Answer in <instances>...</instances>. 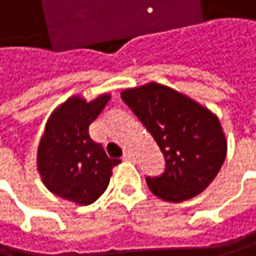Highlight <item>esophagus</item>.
<instances>
[{"instance_id":"34e87169","label":"esophagus","mask_w":256,"mask_h":256,"mask_svg":"<svg viewBox=\"0 0 256 256\" xmlns=\"http://www.w3.org/2000/svg\"><path fill=\"white\" fill-rule=\"evenodd\" d=\"M122 160H124V161H134V155H132L130 152H126V154L122 155Z\"/></svg>"}]
</instances>
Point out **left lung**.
Wrapping results in <instances>:
<instances>
[{"label":"left lung","instance_id":"8db88e82","mask_svg":"<svg viewBox=\"0 0 256 256\" xmlns=\"http://www.w3.org/2000/svg\"><path fill=\"white\" fill-rule=\"evenodd\" d=\"M121 98L150 132L166 160L162 175L146 178L152 194L172 202L201 194L220 172L228 152L218 118L158 82L126 89Z\"/></svg>","mask_w":256,"mask_h":256}]
</instances>
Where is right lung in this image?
<instances>
[{
	"label": "right lung",
	"instance_id": "obj_1",
	"mask_svg": "<svg viewBox=\"0 0 256 256\" xmlns=\"http://www.w3.org/2000/svg\"><path fill=\"white\" fill-rule=\"evenodd\" d=\"M110 95L87 102L68 98L50 115L38 147V172L46 188L76 204H92L107 189L112 169L121 162L109 158L89 135V126L102 112Z\"/></svg>",
	"mask_w": 256,
	"mask_h": 256
}]
</instances>
